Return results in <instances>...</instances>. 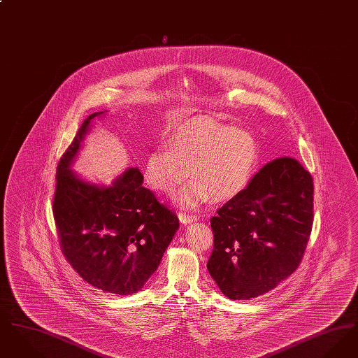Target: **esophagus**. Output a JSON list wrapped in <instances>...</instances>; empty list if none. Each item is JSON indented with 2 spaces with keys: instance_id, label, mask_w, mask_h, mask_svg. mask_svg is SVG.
I'll list each match as a JSON object with an SVG mask.
<instances>
[{
  "instance_id": "obj_1",
  "label": "esophagus",
  "mask_w": 358,
  "mask_h": 358,
  "mask_svg": "<svg viewBox=\"0 0 358 358\" xmlns=\"http://www.w3.org/2000/svg\"><path fill=\"white\" fill-rule=\"evenodd\" d=\"M178 217H180V222L182 224H187V222H197L199 220V216L196 215H189V213H178Z\"/></svg>"
}]
</instances>
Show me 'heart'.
I'll return each instance as SVG.
<instances>
[{
  "label": "heart",
  "mask_w": 358,
  "mask_h": 358,
  "mask_svg": "<svg viewBox=\"0 0 358 358\" xmlns=\"http://www.w3.org/2000/svg\"><path fill=\"white\" fill-rule=\"evenodd\" d=\"M257 161L254 136L215 117H194L180 123L166 146L148 154L143 180L158 194H171L187 176L178 194L181 206L196 208L209 199L227 201L248 184Z\"/></svg>",
  "instance_id": "heart-1"
}]
</instances>
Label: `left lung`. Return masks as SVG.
<instances>
[{"label":"left lung","instance_id":"obj_1","mask_svg":"<svg viewBox=\"0 0 358 358\" xmlns=\"http://www.w3.org/2000/svg\"><path fill=\"white\" fill-rule=\"evenodd\" d=\"M314 184L291 157L256 173L210 219L213 251L208 271L229 299H251L294 273L313 227Z\"/></svg>","mask_w":358,"mask_h":358}]
</instances>
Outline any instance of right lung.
<instances>
[{
  "mask_svg": "<svg viewBox=\"0 0 358 358\" xmlns=\"http://www.w3.org/2000/svg\"><path fill=\"white\" fill-rule=\"evenodd\" d=\"M102 114L94 113L83 122L62 155L52 209L72 268L96 289L130 295L158 268L180 222L142 185L138 168L127 169L108 187L88 184L69 169L91 120Z\"/></svg>",
  "mask_w": 358,
  "mask_h": 358,
  "instance_id": "add662e5",
  "label": "right lung"
}]
</instances>
